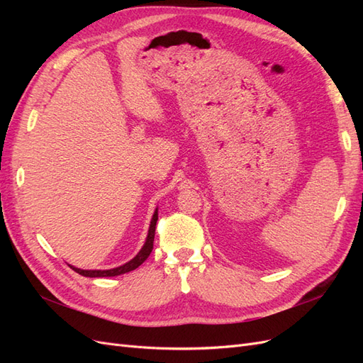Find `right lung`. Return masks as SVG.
I'll use <instances>...</instances> for the list:
<instances>
[{
	"label": "right lung",
	"mask_w": 363,
	"mask_h": 363,
	"mask_svg": "<svg viewBox=\"0 0 363 363\" xmlns=\"http://www.w3.org/2000/svg\"><path fill=\"white\" fill-rule=\"evenodd\" d=\"M156 223H157V211L155 212V215H152L150 230H148V236H147L144 247H142V250L138 252L136 257L131 259L130 262H127L125 265L113 268V269H104V271H101V269L87 271V269H80V268H74V267H71V268L75 272H79L80 276H84V277H115V276H121V274H125V272L136 269L138 267H140L142 263H144L148 259L150 252L152 251V242H155V233H156Z\"/></svg>",
	"instance_id": "1"
}]
</instances>
